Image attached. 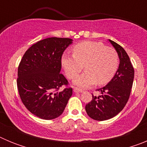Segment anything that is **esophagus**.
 Listing matches in <instances>:
<instances>
[{"mask_svg": "<svg viewBox=\"0 0 147 147\" xmlns=\"http://www.w3.org/2000/svg\"><path fill=\"white\" fill-rule=\"evenodd\" d=\"M74 93H82L83 90H82L80 89V88H74Z\"/></svg>", "mask_w": 147, "mask_h": 147, "instance_id": "34e87169", "label": "esophagus"}]
</instances>
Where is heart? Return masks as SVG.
I'll list each match as a JSON object with an SVG mask.
<instances>
[{"label": "heart", "mask_w": 147, "mask_h": 147, "mask_svg": "<svg viewBox=\"0 0 147 147\" xmlns=\"http://www.w3.org/2000/svg\"><path fill=\"white\" fill-rule=\"evenodd\" d=\"M74 54H64L62 65L70 80L75 79L82 71H86L74 80L76 86L88 88L98 82L104 85L112 80L119 67V55L113 48L96 41H83L73 48Z\"/></svg>", "instance_id": "obj_1"}]
</instances>
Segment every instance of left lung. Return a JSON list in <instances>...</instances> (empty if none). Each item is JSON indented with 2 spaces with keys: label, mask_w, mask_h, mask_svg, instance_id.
Instances as JSON below:
<instances>
[{
  "label": "left lung",
  "mask_w": 147,
  "mask_h": 147,
  "mask_svg": "<svg viewBox=\"0 0 147 147\" xmlns=\"http://www.w3.org/2000/svg\"><path fill=\"white\" fill-rule=\"evenodd\" d=\"M109 41L116 51L120 63L110 82L96 90L101 95L98 96L93 95L91 102L85 106L87 114L96 121L112 119L124 109L129 98L134 80V68L128 54L120 45L111 40Z\"/></svg>",
  "instance_id": "obj_1"
}]
</instances>
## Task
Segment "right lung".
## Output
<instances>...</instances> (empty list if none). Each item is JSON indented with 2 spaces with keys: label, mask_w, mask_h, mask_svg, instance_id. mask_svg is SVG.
Returning <instances> with one entry per match:
<instances>
[{
  "label": "right lung",
  "mask_w": 147,
  "mask_h": 147,
  "mask_svg": "<svg viewBox=\"0 0 147 147\" xmlns=\"http://www.w3.org/2000/svg\"><path fill=\"white\" fill-rule=\"evenodd\" d=\"M70 38L49 37L32 45L23 55L18 70L17 85L22 102L37 117L51 120L63 113L72 88H59L68 82L60 74L64 51Z\"/></svg>",
  "instance_id": "obj_1"
}]
</instances>
